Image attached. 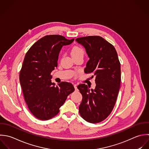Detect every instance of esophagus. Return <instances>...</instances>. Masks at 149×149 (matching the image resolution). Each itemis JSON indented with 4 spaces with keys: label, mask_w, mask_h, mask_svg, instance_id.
Wrapping results in <instances>:
<instances>
[{
    "label": "esophagus",
    "mask_w": 149,
    "mask_h": 149,
    "mask_svg": "<svg viewBox=\"0 0 149 149\" xmlns=\"http://www.w3.org/2000/svg\"><path fill=\"white\" fill-rule=\"evenodd\" d=\"M74 88H75V91H77V90H78V89H77V85H74Z\"/></svg>",
    "instance_id": "1"
}]
</instances>
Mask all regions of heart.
<instances>
[{"mask_svg":"<svg viewBox=\"0 0 149 149\" xmlns=\"http://www.w3.org/2000/svg\"><path fill=\"white\" fill-rule=\"evenodd\" d=\"M84 54V49L79 47L75 46L73 47V48L71 50V55L72 56H76V55H79V54Z\"/></svg>","mask_w":149,"mask_h":149,"instance_id":"heart-1","label":"heart"}]
</instances>
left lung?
<instances>
[{
    "mask_svg": "<svg viewBox=\"0 0 149 149\" xmlns=\"http://www.w3.org/2000/svg\"><path fill=\"white\" fill-rule=\"evenodd\" d=\"M75 40L85 48L89 57L84 72L93 74L96 83L95 89L85 84L77 86L82 95L79 112L88 123H100L111 113L120 91L121 65L118 54L114 46L100 36Z\"/></svg>",
    "mask_w": 149,
    "mask_h": 149,
    "instance_id": "left-lung-1",
    "label": "left lung"
}]
</instances>
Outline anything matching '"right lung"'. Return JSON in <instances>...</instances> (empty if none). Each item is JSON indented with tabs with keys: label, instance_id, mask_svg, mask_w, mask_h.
Segmentation results:
<instances>
[{
	"label": "right lung",
	"instance_id": "obj_1",
	"mask_svg": "<svg viewBox=\"0 0 149 149\" xmlns=\"http://www.w3.org/2000/svg\"><path fill=\"white\" fill-rule=\"evenodd\" d=\"M74 40L58 35H46L36 42L25 56L19 72L20 85L29 111L39 120H47L56 116L75 90L67 82L55 86L50 75L57 67L61 47Z\"/></svg>",
	"mask_w": 149,
	"mask_h": 149
}]
</instances>
